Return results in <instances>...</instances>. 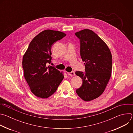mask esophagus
Masks as SVG:
<instances>
[{"instance_id":"34e87169","label":"esophagus","mask_w":133,"mask_h":133,"mask_svg":"<svg viewBox=\"0 0 133 133\" xmlns=\"http://www.w3.org/2000/svg\"><path fill=\"white\" fill-rule=\"evenodd\" d=\"M67 74H68V75L69 76H71V77L74 76L75 75V72H74V71H71V72H68Z\"/></svg>"}]
</instances>
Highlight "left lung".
Wrapping results in <instances>:
<instances>
[{"label": "left lung", "mask_w": 133, "mask_h": 133, "mask_svg": "<svg viewBox=\"0 0 133 133\" xmlns=\"http://www.w3.org/2000/svg\"><path fill=\"white\" fill-rule=\"evenodd\" d=\"M75 35L80 39V54L85 67V73L75 72L83 81L76 92L83 101L88 102L104 91L111 76L112 56L106 44L91 30L83 29Z\"/></svg>", "instance_id": "8db88e82"}]
</instances>
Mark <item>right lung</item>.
<instances>
[{"instance_id":"add662e5","label":"right lung","mask_w":133,"mask_h":133,"mask_svg":"<svg viewBox=\"0 0 133 133\" xmlns=\"http://www.w3.org/2000/svg\"><path fill=\"white\" fill-rule=\"evenodd\" d=\"M66 35L57 30H45L34 38L23 56L24 77L31 91L38 97L48 98L64 79L63 72L47 65L52 58V45Z\"/></svg>"}]
</instances>
